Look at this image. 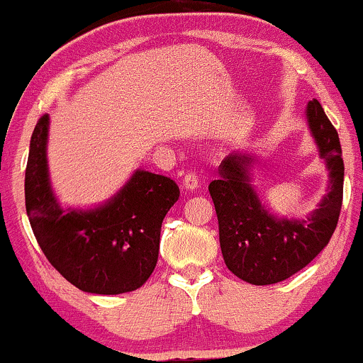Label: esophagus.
I'll return each instance as SVG.
<instances>
[{
    "label": "esophagus",
    "mask_w": 363,
    "mask_h": 363,
    "mask_svg": "<svg viewBox=\"0 0 363 363\" xmlns=\"http://www.w3.org/2000/svg\"><path fill=\"white\" fill-rule=\"evenodd\" d=\"M182 187L186 191H194L199 187V177L196 172H186L184 177H182Z\"/></svg>",
    "instance_id": "esophagus-1"
}]
</instances>
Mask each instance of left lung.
Instances as JSON below:
<instances>
[{"instance_id": "8db88e82", "label": "left lung", "mask_w": 363, "mask_h": 363, "mask_svg": "<svg viewBox=\"0 0 363 363\" xmlns=\"http://www.w3.org/2000/svg\"><path fill=\"white\" fill-rule=\"evenodd\" d=\"M309 132L330 170L328 193L308 220L270 215L250 184L253 157L230 154L209 184L226 267L242 281L267 286L304 269L328 245L343 201V159L338 133L318 99L308 103Z\"/></svg>"}]
</instances>
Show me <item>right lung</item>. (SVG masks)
<instances>
[{
  "instance_id": "add662e5",
  "label": "right lung",
  "mask_w": 363,
  "mask_h": 363,
  "mask_svg": "<svg viewBox=\"0 0 363 363\" xmlns=\"http://www.w3.org/2000/svg\"><path fill=\"white\" fill-rule=\"evenodd\" d=\"M47 138L49 115H43L30 140L25 206L47 260L65 281L91 294L142 287L157 265L162 221L181 194L177 184L138 169L103 206L64 211L50 186Z\"/></svg>"
}]
</instances>
